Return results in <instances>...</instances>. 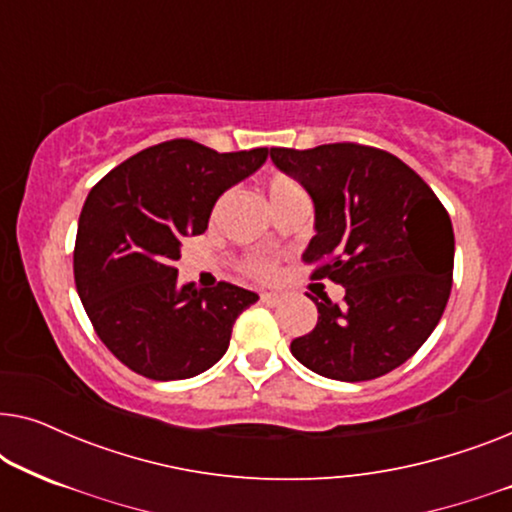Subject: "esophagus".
<instances>
[{
    "label": "esophagus",
    "instance_id": "obj_1",
    "mask_svg": "<svg viewBox=\"0 0 512 512\" xmlns=\"http://www.w3.org/2000/svg\"><path fill=\"white\" fill-rule=\"evenodd\" d=\"M261 303L275 307L282 303V296H279V293H261Z\"/></svg>",
    "mask_w": 512,
    "mask_h": 512
}]
</instances>
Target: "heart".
<instances>
[{
	"label": "heart",
	"mask_w": 512,
	"mask_h": 512,
	"mask_svg": "<svg viewBox=\"0 0 512 512\" xmlns=\"http://www.w3.org/2000/svg\"><path fill=\"white\" fill-rule=\"evenodd\" d=\"M296 191H300L298 181H293L291 177H286V174H275V177H272V179L268 181V198H270V205H272V202H277L279 198H284V195L296 193ZM249 270L254 272V275L265 277V275H268V272H270V265L263 263V261H254V263H249Z\"/></svg>",
	"instance_id": "obj_1"
}]
</instances>
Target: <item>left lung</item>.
Listing matches in <instances>:
<instances>
[{
	"mask_svg": "<svg viewBox=\"0 0 512 512\" xmlns=\"http://www.w3.org/2000/svg\"><path fill=\"white\" fill-rule=\"evenodd\" d=\"M279 170L314 202V230L303 261L314 279L345 286L324 298L317 326L291 342V354L328 380L387 375L424 345L452 289L450 214L401 158L340 142L314 149H270Z\"/></svg>",
	"mask_w": 512,
	"mask_h": 512,
	"instance_id": "8db88e82",
	"label": "left lung"
}]
</instances>
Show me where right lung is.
Masks as SVG:
<instances>
[{
	"instance_id": "obj_1",
	"label": "right lung",
	"mask_w": 512,
	"mask_h": 512,
	"mask_svg": "<svg viewBox=\"0 0 512 512\" xmlns=\"http://www.w3.org/2000/svg\"><path fill=\"white\" fill-rule=\"evenodd\" d=\"M268 149L219 153L172 139L114 167L88 193L74 247L76 291L95 333L149 380H186L226 354L254 291L179 286L181 240L207 230L216 200L254 174Z\"/></svg>"
}]
</instances>
